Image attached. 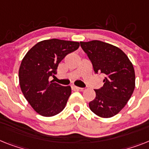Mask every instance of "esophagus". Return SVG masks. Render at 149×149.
<instances>
[{"instance_id": "1", "label": "esophagus", "mask_w": 149, "mask_h": 149, "mask_svg": "<svg viewBox=\"0 0 149 149\" xmlns=\"http://www.w3.org/2000/svg\"><path fill=\"white\" fill-rule=\"evenodd\" d=\"M72 88L75 91H80V90H83V88H79V87H77V86H72Z\"/></svg>"}]
</instances>
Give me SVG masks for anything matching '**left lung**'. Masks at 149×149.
Here are the masks:
<instances>
[{"mask_svg": "<svg viewBox=\"0 0 149 149\" xmlns=\"http://www.w3.org/2000/svg\"><path fill=\"white\" fill-rule=\"evenodd\" d=\"M80 45L93 65L95 73L105 76L104 86L95 89V98L89 103L90 110L103 118L119 113L131 98L135 88V70L132 62L119 47L93 40L80 42Z\"/></svg>", "mask_w": 149, "mask_h": 149, "instance_id": "obj_1", "label": "left lung"}]
</instances>
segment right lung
<instances>
[{
  "instance_id": "1",
  "label": "right lung",
  "mask_w": 149,
  "mask_h": 149,
  "mask_svg": "<svg viewBox=\"0 0 149 149\" xmlns=\"http://www.w3.org/2000/svg\"><path fill=\"white\" fill-rule=\"evenodd\" d=\"M79 47V42L57 38L44 40L26 54L19 69L21 91L36 112L52 117L64 109L71 95L70 86L49 81L56 74L58 64Z\"/></svg>"
}]
</instances>
